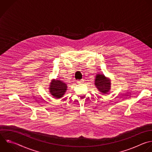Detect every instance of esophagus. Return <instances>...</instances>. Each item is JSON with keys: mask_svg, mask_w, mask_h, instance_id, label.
Listing matches in <instances>:
<instances>
[{"mask_svg": "<svg viewBox=\"0 0 152 152\" xmlns=\"http://www.w3.org/2000/svg\"><path fill=\"white\" fill-rule=\"evenodd\" d=\"M84 80H78V81H77V83H79V84H80V83H84Z\"/></svg>", "mask_w": 152, "mask_h": 152, "instance_id": "esophagus-1", "label": "esophagus"}]
</instances>
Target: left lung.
<instances>
[{
	"label": "left lung",
	"mask_w": 152,
	"mask_h": 152,
	"mask_svg": "<svg viewBox=\"0 0 152 152\" xmlns=\"http://www.w3.org/2000/svg\"><path fill=\"white\" fill-rule=\"evenodd\" d=\"M94 82L98 90L103 94H107L110 90V81L103 74H97Z\"/></svg>",
	"instance_id": "1"
}]
</instances>
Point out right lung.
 <instances>
[{
  "instance_id": "right-lung-1",
  "label": "right lung",
  "mask_w": 152,
  "mask_h": 152,
  "mask_svg": "<svg viewBox=\"0 0 152 152\" xmlns=\"http://www.w3.org/2000/svg\"><path fill=\"white\" fill-rule=\"evenodd\" d=\"M49 91L55 99H59L65 94L67 90V85L61 80H53L50 84Z\"/></svg>"
}]
</instances>
